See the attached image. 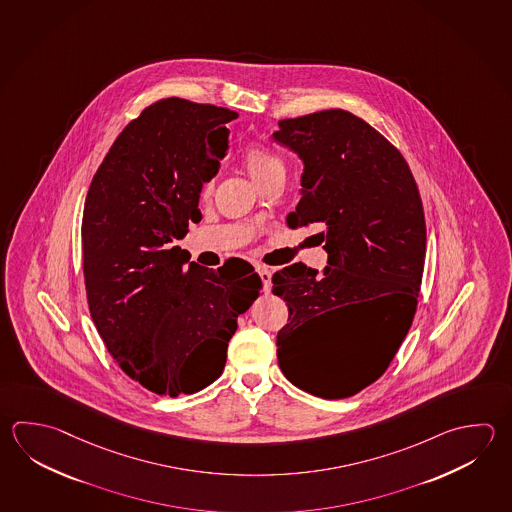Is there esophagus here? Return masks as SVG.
I'll list each match as a JSON object with an SVG mask.
<instances>
[{
    "instance_id": "esophagus-1",
    "label": "esophagus",
    "mask_w": 512,
    "mask_h": 512,
    "mask_svg": "<svg viewBox=\"0 0 512 512\" xmlns=\"http://www.w3.org/2000/svg\"><path fill=\"white\" fill-rule=\"evenodd\" d=\"M257 273H259V277L262 280V286H264V291L266 293H270L271 291V271L266 268V266H257Z\"/></svg>"
}]
</instances>
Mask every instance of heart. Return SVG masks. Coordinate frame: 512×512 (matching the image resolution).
<instances>
[{
    "label": "heart",
    "instance_id": "b5f03b06",
    "mask_svg": "<svg viewBox=\"0 0 512 512\" xmlns=\"http://www.w3.org/2000/svg\"><path fill=\"white\" fill-rule=\"evenodd\" d=\"M242 163L246 166L251 179L259 186L275 181V179H284L286 177V163L277 152L261 143H253L246 146L242 152ZM212 188V181L204 183V192Z\"/></svg>",
    "mask_w": 512,
    "mask_h": 512
}]
</instances>
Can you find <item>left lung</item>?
<instances>
[{
  "mask_svg": "<svg viewBox=\"0 0 512 512\" xmlns=\"http://www.w3.org/2000/svg\"><path fill=\"white\" fill-rule=\"evenodd\" d=\"M273 139L304 163L291 228L319 222L328 266L291 264L273 275L288 320L277 335L284 377L306 393L337 400L384 375L413 324L425 261V219L404 155L364 119L331 108L279 121ZM366 305L374 328L348 354L323 346L327 320Z\"/></svg>",
  "mask_w": 512,
  "mask_h": 512,
  "instance_id": "obj_1",
  "label": "left lung"
}]
</instances>
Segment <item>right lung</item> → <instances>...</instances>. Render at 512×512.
Here are the masks:
<instances>
[{
	"instance_id": "right-lung-1",
	"label": "right lung",
	"mask_w": 512,
	"mask_h": 512,
	"mask_svg": "<svg viewBox=\"0 0 512 512\" xmlns=\"http://www.w3.org/2000/svg\"><path fill=\"white\" fill-rule=\"evenodd\" d=\"M228 108L166 97L117 135L88 188L81 241L88 308L108 353L155 395H192L221 377L237 317L261 277L186 268L175 239L228 150Z\"/></svg>"
}]
</instances>
